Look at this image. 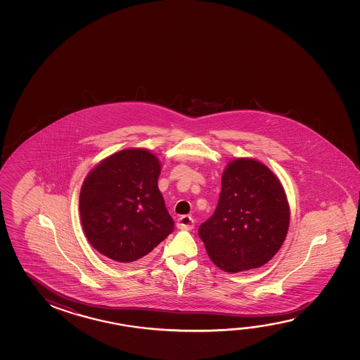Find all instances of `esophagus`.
<instances>
[{
    "instance_id": "1",
    "label": "esophagus",
    "mask_w": 360,
    "mask_h": 360,
    "mask_svg": "<svg viewBox=\"0 0 360 360\" xmlns=\"http://www.w3.org/2000/svg\"><path fill=\"white\" fill-rule=\"evenodd\" d=\"M177 229L179 230H192L195 227V221L191 216H182L177 219Z\"/></svg>"
}]
</instances>
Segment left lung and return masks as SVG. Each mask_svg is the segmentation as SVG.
Returning <instances> with one entry per match:
<instances>
[{"instance_id": "1", "label": "left lung", "mask_w": 360, "mask_h": 360, "mask_svg": "<svg viewBox=\"0 0 360 360\" xmlns=\"http://www.w3.org/2000/svg\"><path fill=\"white\" fill-rule=\"evenodd\" d=\"M221 183L216 211L198 229L200 240L222 271L259 269L277 254L289 231V200L283 184L254 158L230 160Z\"/></svg>"}]
</instances>
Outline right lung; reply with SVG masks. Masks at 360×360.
I'll return each instance as SVG.
<instances>
[{"mask_svg":"<svg viewBox=\"0 0 360 360\" xmlns=\"http://www.w3.org/2000/svg\"><path fill=\"white\" fill-rule=\"evenodd\" d=\"M160 171L149 149L125 148L89 172L79 211L84 233L99 254L124 264L138 261L173 231L158 188Z\"/></svg>","mask_w":360,"mask_h":360,"instance_id":"1","label":"right lung"}]
</instances>
